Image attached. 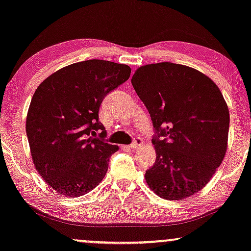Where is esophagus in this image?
Segmentation results:
<instances>
[{
    "mask_svg": "<svg viewBox=\"0 0 251 251\" xmlns=\"http://www.w3.org/2000/svg\"><path fill=\"white\" fill-rule=\"evenodd\" d=\"M142 139H141L140 136H136V137H134V140H133V142L129 144V146H127V148H129V149H134V148H139V147H141L142 146Z\"/></svg>",
    "mask_w": 251,
    "mask_h": 251,
    "instance_id": "34e87169",
    "label": "esophagus"
}]
</instances>
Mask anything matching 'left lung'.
<instances>
[{
	"label": "left lung",
	"instance_id": "1",
	"mask_svg": "<svg viewBox=\"0 0 251 251\" xmlns=\"http://www.w3.org/2000/svg\"><path fill=\"white\" fill-rule=\"evenodd\" d=\"M132 85L156 133V161L146 172L148 185L167 200L200 191L227 148L230 114L220 89L202 73L173 62L140 67Z\"/></svg>",
	"mask_w": 251,
	"mask_h": 251
}]
</instances>
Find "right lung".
I'll list each match as a JSON object with an SVG mask.
<instances>
[{"label":"right lung","instance_id":"obj_1","mask_svg":"<svg viewBox=\"0 0 251 251\" xmlns=\"http://www.w3.org/2000/svg\"><path fill=\"white\" fill-rule=\"evenodd\" d=\"M129 75L127 65L86 60L52 74L35 91L26 121L28 142L37 172L56 192L84 196L104 177L118 147L105 141L99 109Z\"/></svg>","mask_w":251,"mask_h":251}]
</instances>
